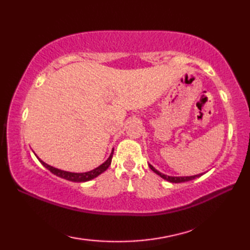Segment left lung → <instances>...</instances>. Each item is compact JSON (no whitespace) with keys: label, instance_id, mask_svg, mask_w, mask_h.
<instances>
[{"label":"left lung","instance_id":"8db88e82","mask_svg":"<svg viewBox=\"0 0 250 250\" xmlns=\"http://www.w3.org/2000/svg\"><path fill=\"white\" fill-rule=\"evenodd\" d=\"M149 167L151 168V171L155 172L157 175H159L161 178L167 180V182L169 183H173V184H178V183H185V182H189V180H193L195 178H198L200 176H202L204 173L202 174H198V175H192V176H168V175H166L163 174L161 172H159L158 169H156L155 167H153L151 164H149Z\"/></svg>","mask_w":250,"mask_h":250}]
</instances>
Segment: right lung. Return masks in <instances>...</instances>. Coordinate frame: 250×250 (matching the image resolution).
Returning a JSON list of instances; mask_svg holds the SVG:
<instances>
[{
	"label": "right lung",
	"mask_w": 250,
	"mask_h": 250,
	"mask_svg": "<svg viewBox=\"0 0 250 250\" xmlns=\"http://www.w3.org/2000/svg\"><path fill=\"white\" fill-rule=\"evenodd\" d=\"M113 155H114V149L111 150L110 155L108 157L107 160H106L104 163L101 164L100 167H95L93 169H91V171L89 172H83V173H73V172H67V171H63V169H59L57 167H54L49 166V164L45 163L43 160H41V159L37 157L36 155V158L39 159V161L43 164V166L48 169V171H50L52 174L57 175V176H59L61 178H64L66 180H70V182H75V183H83V182H88V180H91L95 177H98L100 174H102L103 172H105L106 169L108 168V167L110 166L111 163V158H113Z\"/></svg>",
	"instance_id": "obj_1"
}]
</instances>
